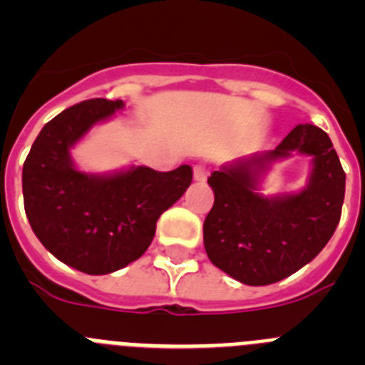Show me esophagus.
<instances>
[{"label": "esophagus", "mask_w": 365, "mask_h": 365, "mask_svg": "<svg viewBox=\"0 0 365 365\" xmlns=\"http://www.w3.org/2000/svg\"><path fill=\"white\" fill-rule=\"evenodd\" d=\"M206 175H208V168L205 164H195L193 166V179L197 180V182H205Z\"/></svg>", "instance_id": "34e87169"}]
</instances>
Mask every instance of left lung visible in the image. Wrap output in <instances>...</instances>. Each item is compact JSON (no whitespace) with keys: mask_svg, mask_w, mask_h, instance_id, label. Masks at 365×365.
Wrapping results in <instances>:
<instances>
[{"mask_svg":"<svg viewBox=\"0 0 365 365\" xmlns=\"http://www.w3.org/2000/svg\"><path fill=\"white\" fill-rule=\"evenodd\" d=\"M292 153L313 157L308 186L289 196H261L260 175ZM208 185L215 199L202 227L206 254L222 272L257 287L282 282L322 252L340 222L346 173L329 135L299 124L276 150L222 166Z\"/></svg>","mask_w":365,"mask_h":365,"instance_id":"8db88e82","label":"left lung"}]
</instances>
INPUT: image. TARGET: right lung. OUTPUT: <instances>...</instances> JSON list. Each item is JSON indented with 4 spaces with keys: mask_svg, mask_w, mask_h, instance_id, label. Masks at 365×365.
I'll return each mask as SVG.
<instances>
[{
    "mask_svg": "<svg viewBox=\"0 0 365 365\" xmlns=\"http://www.w3.org/2000/svg\"><path fill=\"white\" fill-rule=\"evenodd\" d=\"M122 108V100L106 98L71 106L43 125L24 164L32 232L54 257L93 276L124 269L143 256L157 219L192 185L188 164L172 172L133 166L111 175L74 168L71 148Z\"/></svg>",
    "mask_w": 365,
    "mask_h": 365,
    "instance_id": "1",
    "label": "right lung"
}]
</instances>
